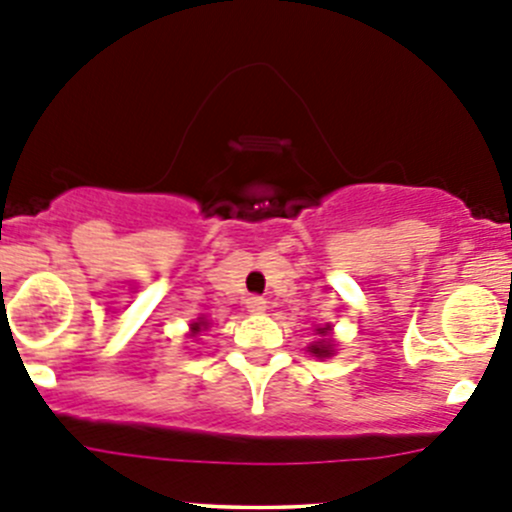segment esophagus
<instances>
[{
  "instance_id": "34e87169",
  "label": "esophagus",
  "mask_w": 512,
  "mask_h": 512,
  "mask_svg": "<svg viewBox=\"0 0 512 512\" xmlns=\"http://www.w3.org/2000/svg\"><path fill=\"white\" fill-rule=\"evenodd\" d=\"M245 305H247V312H255V315H260V312L267 310V300L265 297H257V295L247 297Z\"/></svg>"
}]
</instances>
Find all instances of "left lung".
<instances>
[{
	"label": "left lung",
	"instance_id": "obj_1",
	"mask_svg": "<svg viewBox=\"0 0 512 512\" xmlns=\"http://www.w3.org/2000/svg\"><path fill=\"white\" fill-rule=\"evenodd\" d=\"M330 330H332L330 325L317 327V335H320V340L312 342V345L307 347V350H310L315 357H330L332 352H335V342L330 340Z\"/></svg>",
	"mask_w": 512,
	"mask_h": 512
}]
</instances>
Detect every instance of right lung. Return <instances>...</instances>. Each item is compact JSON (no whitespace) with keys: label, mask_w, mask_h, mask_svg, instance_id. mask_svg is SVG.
<instances>
[{"label":"right lung","mask_w":512,"mask_h":512,"mask_svg":"<svg viewBox=\"0 0 512 512\" xmlns=\"http://www.w3.org/2000/svg\"><path fill=\"white\" fill-rule=\"evenodd\" d=\"M202 330H207V320H205V317H200V320H197V322H192V337H195L197 332H202Z\"/></svg>","instance_id":"obj_1"}]
</instances>
